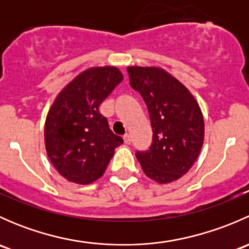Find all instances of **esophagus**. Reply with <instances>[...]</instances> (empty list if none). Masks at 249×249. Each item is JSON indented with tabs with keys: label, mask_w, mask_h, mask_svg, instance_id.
I'll return each instance as SVG.
<instances>
[{
	"label": "esophagus",
	"mask_w": 249,
	"mask_h": 249,
	"mask_svg": "<svg viewBox=\"0 0 249 249\" xmlns=\"http://www.w3.org/2000/svg\"><path fill=\"white\" fill-rule=\"evenodd\" d=\"M124 142L126 143V144H130V143H131V137H130L129 134L124 135Z\"/></svg>",
	"instance_id": "obj_1"
}]
</instances>
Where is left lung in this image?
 I'll return each instance as SVG.
<instances>
[{"mask_svg":"<svg viewBox=\"0 0 249 249\" xmlns=\"http://www.w3.org/2000/svg\"><path fill=\"white\" fill-rule=\"evenodd\" d=\"M127 72L147 105L153 130L152 145L137 152V160L154 182H175L192 169L202 148L201 108L189 89L161 67L129 66Z\"/></svg>","mask_w":249,"mask_h":249,"instance_id":"1","label":"left lung"}]
</instances>
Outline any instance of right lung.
Returning a JSON list of instances; mask_svg holds the SVG:
<instances>
[{
	"instance_id": "right-lung-1",
	"label": "right lung",
	"mask_w": 249,
	"mask_h": 249,
	"mask_svg": "<svg viewBox=\"0 0 249 249\" xmlns=\"http://www.w3.org/2000/svg\"><path fill=\"white\" fill-rule=\"evenodd\" d=\"M124 76L115 66L90 67L67 83L50 106L44 143L53 166L69 182L90 184L102 177L124 141L109 129L99 107Z\"/></svg>"
}]
</instances>
